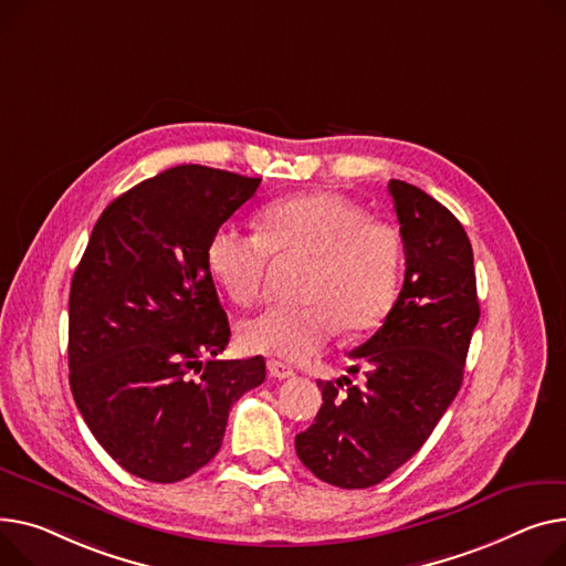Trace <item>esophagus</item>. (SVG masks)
Here are the masks:
<instances>
[{
	"instance_id": "obj_1",
	"label": "esophagus",
	"mask_w": 566,
	"mask_h": 566,
	"mask_svg": "<svg viewBox=\"0 0 566 566\" xmlns=\"http://www.w3.org/2000/svg\"><path fill=\"white\" fill-rule=\"evenodd\" d=\"M269 373L273 375V378H277V380H286V378H293V375H295V370L289 364L275 361V359L269 361Z\"/></svg>"
}]
</instances>
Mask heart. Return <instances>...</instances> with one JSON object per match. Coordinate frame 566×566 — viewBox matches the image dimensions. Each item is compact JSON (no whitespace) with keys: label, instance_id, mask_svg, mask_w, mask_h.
<instances>
[{"label":"heart","instance_id":"heart-1","mask_svg":"<svg viewBox=\"0 0 566 566\" xmlns=\"http://www.w3.org/2000/svg\"><path fill=\"white\" fill-rule=\"evenodd\" d=\"M271 254L307 259L305 305L269 307L241 325L250 353L303 361L342 327L361 334L391 312L402 271V243L391 222L366 218L348 198L318 191L263 209L259 232L220 228L207 248L209 271L237 305L261 293Z\"/></svg>","mask_w":566,"mask_h":566}]
</instances>
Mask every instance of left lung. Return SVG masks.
<instances>
[{"label": "left lung", "mask_w": 566, "mask_h": 566, "mask_svg": "<svg viewBox=\"0 0 566 566\" xmlns=\"http://www.w3.org/2000/svg\"><path fill=\"white\" fill-rule=\"evenodd\" d=\"M400 222L405 282L382 327L350 353L366 382H321L314 423L295 453L318 480L366 489L389 478L428 441L455 400L480 318L471 241L462 222L421 188L389 181ZM347 391H343V385Z\"/></svg>", "instance_id": "obj_1"}]
</instances>
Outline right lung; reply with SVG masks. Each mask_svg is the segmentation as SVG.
Returning a JSON list of instances; mask_svg holds the SVG:
<instances>
[{"label":"right lung","mask_w":566,"mask_h":566,"mask_svg":"<svg viewBox=\"0 0 566 566\" xmlns=\"http://www.w3.org/2000/svg\"><path fill=\"white\" fill-rule=\"evenodd\" d=\"M175 166L113 200L70 284L67 366L82 417L106 453L149 482H179L220 450L230 407L266 378L230 344L207 248L259 188Z\"/></svg>","instance_id":"obj_1"}]
</instances>
